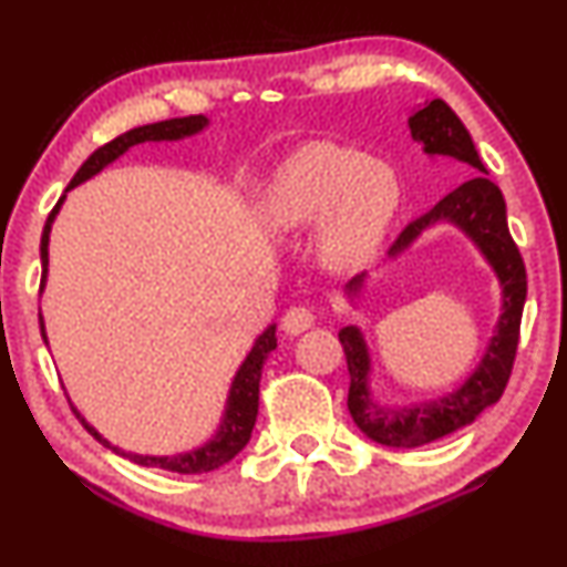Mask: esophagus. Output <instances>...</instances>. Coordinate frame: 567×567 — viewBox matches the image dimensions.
I'll use <instances>...</instances> for the list:
<instances>
[{"instance_id": "34e87169", "label": "esophagus", "mask_w": 567, "mask_h": 567, "mask_svg": "<svg viewBox=\"0 0 567 567\" xmlns=\"http://www.w3.org/2000/svg\"><path fill=\"white\" fill-rule=\"evenodd\" d=\"M313 311L306 309V306H292L288 309V313L282 317V330L288 332V336H301V332L309 330L313 327Z\"/></svg>"}]
</instances>
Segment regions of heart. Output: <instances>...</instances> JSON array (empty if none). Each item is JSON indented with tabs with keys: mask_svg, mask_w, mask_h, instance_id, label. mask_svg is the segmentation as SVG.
Listing matches in <instances>:
<instances>
[{
	"mask_svg": "<svg viewBox=\"0 0 567 567\" xmlns=\"http://www.w3.org/2000/svg\"><path fill=\"white\" fill-rule=\"evenodd\" d=\"M401 187L385 163L361 150L317 142L285 163L271 184L266 218L277 231L317 225L327 269H364L383 248L399 214Z\"/></svg>",
	"mask_w": 567,
	"mask_h": 567,
	"instance_id": "obj_1",
	"label": "heart"
}]
</instances>
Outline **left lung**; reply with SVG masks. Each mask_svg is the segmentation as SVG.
I'll use <instances>...</instances> for the list:
<instances>
[{
	"instance_id": "left-lung-1",
	"label": "left lung",
	"mask_w": 567,
	"mask_h": 567,
	"mask_svg": "<svg viewBox=\"0 0 567 567\" xmlns=\"http://www.w3.org/2000/svg\"><path fill=\"white\" fill-rule=\"evenodd\" d=\"M409 132H412V140L420 142L422 150L433 158H452L462 163L467 172L481 174L470 176L454 193L435 203L425 216L409 224L399 235V240L391 245L388 256L399 258L406 254L420 240L422 231L433 229L435 224H452V227L465 231L467 240L481 250L491 271L499 279L502 313L496 319L494 336H491L478 367L467 374L465 383L449 393L414 401L406 406L388 404L374 395L372 353L361 327L349 324L338 332L351 374V417L367 439L395 449H414L422 443L439 441L443 435L475 422L483 409L502 399L509 372H513L523 303L525 292H528L520 250H517L507 227V206H504L502 189L486 176L473 136L460 121V115L443 100H431L409 115ZM364 290L367 275H359L346 285L343 292L351 306H357Z\"/></svg>"
}]
</instances>
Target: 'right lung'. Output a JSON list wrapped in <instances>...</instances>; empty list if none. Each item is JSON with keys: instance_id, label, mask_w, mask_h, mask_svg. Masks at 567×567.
Masks as SVG:
<instances>
[{"instance_id": "add662e5", "label": "right lung", "mask_w": 567, "mask_h": 567, "mask_svg": "<svg viewBox=\"0 0 567 567\" xmlns=\"http://www.w3.org/2000/svg\"><path fill=\"white\" fill-rule=\"evenodd\" d=\"M210 121L206 115H187V118H168V121H158V124H147V126H136L132 132L115 136L113 142L102 145L100 150H94L92 155L84 161V166L79 168L76 176H73L68 189L79 187L92 176H97L102 168H107L111 163H115L121 155L128 153L134 145H142V142H176V140H187V136L200 134L203 128H208ZM65 189V193H68ZM65 195L60 197L58 206L52 208L50 218H47L44 231H42V288L47 282V266H50V231L54 218L60 214V206H63ZM39 327H42V338L47 343V330H44V319L39 313ZM50 346V343H47ZM277 349V324H269L261 336L256 338L254 349L248 351V357L240 364V370L235 372L229 385V395H227V406H224L221 422H218L216 433L210 435L206 443H200L197 449H189V452H179V454H134L126 452V449L115 446L102 435L97 427L89 425L84 420V414L73 406L76 417L84 422V427L94 435L100 443H105L107 449H113L115 454L126 456V460L136 462V465L145 467H161L168 470V473H182V475H197V473H210V470H218L221 465H227L229 460H235L237 454L243 452L245 443L250 441V433H254L256 417H258V383H261V370L269 359V353Z\"/></svg>"}]
</instances>
